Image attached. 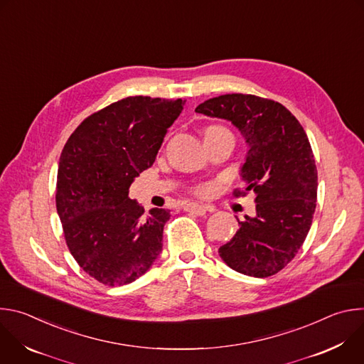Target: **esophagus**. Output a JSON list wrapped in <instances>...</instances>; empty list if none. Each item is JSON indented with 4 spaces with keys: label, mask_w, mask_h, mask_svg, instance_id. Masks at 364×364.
I'll return each instance as SVG.
<instances>
[{
    "label": "esophagus",
    "mask_w": 364,
    "mask_h": 364,
    "mask_svg": "<svg viewBox=\"0 0 364 364\" xmlns=\"http://www.w3.org/2000/svg\"><path fill=\"white\" fill-rule=\"evenodd\" d=\"M184 210L190 212V213H193L196 216H204L207 213V207L196 204V203H188V204L184 205Z\"/></svg>",
    "instance_id": "obj_1"
}]
</instances>
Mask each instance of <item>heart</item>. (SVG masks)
<instances>
[{"label":"heart","instance_id":"b5f03b06","mask_svg":"<svg viewBox=\"0 0 364 364\" xmlns=\"http://www.w3.org/2000/svg\"><path fill=\"white\" fill-rule=\"evenodd\" d=\"M223 132H229V129L225 128L223 125H209V127H205V129H204V136L205 135H213V134H223ZM193 191L196 194H204L207 191V188L204 186H198Z\"/></svg>","mask_w":364,"mask_h":364}]
</instances>
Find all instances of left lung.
<instances>
[{
	"label": "left lung",
	"instance_id": "8db88e82",
	"mask_svg": "<svg viewBox=\"0 0 364 364\" xmlns=\"http://www.w3.org/2000/svg\"><path fill=\"white\" fill-rule=\"evenodd\" d=\"M196 112L232 121L249 144L240 174L246 187L233 196L255 193L256 215L237 220L239 230L219 253L236 272L275 275L298 253L316 212L318 178L308 136L279 102L255 95H220Z\"/></svg>",
	"mask_w": 364,
	"mask_h": 364
}]
</instances>
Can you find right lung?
Segmentation results:
<instances>
[{
	"label": "right lung",
	"instance_id": "1",
	"mask_svg": "<svg viewBox=\"0 0 364 364\" xmlns=\"http://www.w3.org/2000/svg\"><path fill=\"white\" fill-rule=\"evenodd\" d=\"M186 100L128 96L87 117L60 155L56 207L79 267L108 287L144 275L163 249L170 210L128 197L149 168Z\"/></svg>",
	"mask_w": 364,
	"mask_h": 364
}]
</instances>
